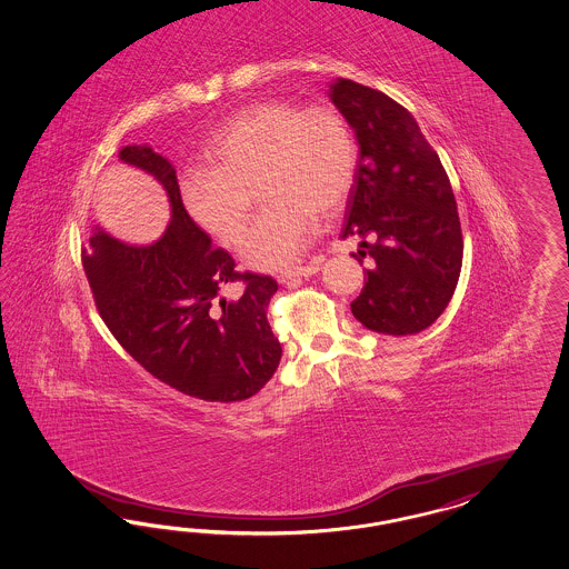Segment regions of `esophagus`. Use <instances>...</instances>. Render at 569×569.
Returning a JSON list of instances; mask_svg holds the SVG:
<instances>
[{
	"instance_id": "obj_1",
	"label": "esophagus",
	"mask_w": 569,
	"mask_h": 569,
	"mask_svg": "<svg viewBox=\"0 0 569 569\" xmlns=\"http://www.w3.org/2000/svg\"><path fill=\"white\" fill-rule=\"evenodd\" d=\"M318 270H320V266H318V263L297 266V268H291V270H287V272H280V274L277 277V280L278 282H289V280H295V278L313 277Z\"/></svg>"
}]
</instances>
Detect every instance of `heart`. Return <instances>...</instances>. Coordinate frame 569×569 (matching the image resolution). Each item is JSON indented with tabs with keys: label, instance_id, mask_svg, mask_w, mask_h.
Wrapping results in <instances>:
<instances>
[{
	"label": "heart",
	"instance_id": "heart-1",
	"mask_svg": "<svg viewBox=\"0 0 569 569\" xmlns=\"http://www.w3.org/2000/svg\"><path fill=\"white\" fill-rule=\"evenodd\" d=\"M358 160L356 134L337 108L258 101L211 132L203 146L208 172L182 177L180 201L197 228L237 247L260 189L268 203L241 253L256 270H282L306 251L318 216L345 208Z\"/></svg>",
	"mask_w": 569,
	"mask_h": 569
}]
</instances>
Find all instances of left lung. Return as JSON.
I'll return each instance as SVG.
<instances>
[{
    "mask_svg": "<svg viewBox=\"0 0 569 569\" xmlns=\"http://www.w3.org/2000/svg\"><path fill=\"white\" fill-rule=\"evenodd\" d=\"M328 96L359 143L341 237H359L366 247L359 256L372 258L351 311L373 332H422L449 306L461 272L463 239L451 182L401 103L349 79L332 82Z\"/></svg>",
    "mask_w": 569,
    "mask_h": 569,
    "instance_id": "obj_1",
    "label": "left lung"
}]
</instances>
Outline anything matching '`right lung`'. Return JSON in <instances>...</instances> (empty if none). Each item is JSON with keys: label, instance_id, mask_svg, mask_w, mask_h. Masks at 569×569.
<instances>
[{"label": "right lung", "instance_id": "obj_1", "mask_svg": "<svg viewBox=\"0 0 569 569\" xmlns=\"http://www.w3.org/2000/svg\"><path fill=\"white\" fill-rule=\"evenodd\" d=\"M118 156L162 182L172 220L143 247L101 230L89 239L82 268L101 320L163 385L203 401L253 397L282 356L266 316L277 280L237 272L230 253L211 247L182 208L177 170L160 153L127 146ZM232 281L244 282V295L227 302L221 292Z\"/></svg>", "mask_w": 569, "mask_h": 569}]
</instances>
